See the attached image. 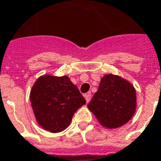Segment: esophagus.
Here are the masks:
<instances>
[{
    "instance_id": "1",
    "label": "esophagus",
    "mask_w": 161,
    "mask_h": 161,
    "mask_svg": "<svg viewBox=\"0 0 161 161\" xmlns=\"http://www.w3.org/2000/svg\"><path fill=\"white\" fill-rule=\"evenodd\" d=\"M85 98L86 102L88 103L90 100H91V99H92V95H91V93H86V94H85Z\"/></svg>"
}]
</instances>
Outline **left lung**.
<instances>
[{"instance_id": "8db88e82", "label": "left lung", "mask_w": 161, "mask_h": 161, "mask_svg": "<svg viewBox=\"0 0 161 161\" xmlns=\"http://www.w3.org/2000/svg\"><path fill=\"white\" fill-rule=\"evenodd\" d=\"M136 100V91L129 82L120 76L106 75L88 104V108L101 125L115 129L124 125L133 116Z\"/></svg>"}]
</instances>
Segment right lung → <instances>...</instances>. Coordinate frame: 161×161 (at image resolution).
Here are the masks:
<instances>
[{
  "mask_svg": "<svg viewBox=\"0 0 161 161\" xmlns=\"http://www.w3.org/2000/svg\"><path fill=\"white\" fill-rule=\"evenodd\" d=\"M31 108L40 126L53 133L64 130L85 99L68 76H43L33 85Z\"/></svg>",
  "mask_w": 161,
  "mask_h": 161,
  "instance_id": "right-lung-1",
  "label": "right lung"
}]
</instances>
